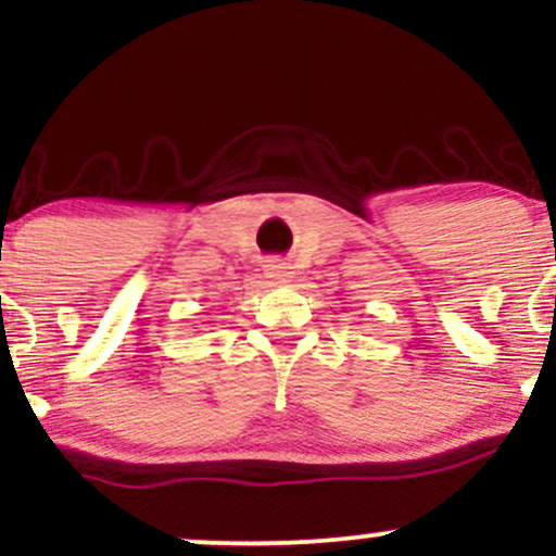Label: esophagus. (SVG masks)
Wrapping results in <instances>:
<instances>
[{"mask_svg":"<svg viewBox=\"0 0 556 556\" xmlns=\"http://www.w3.org/2000/svg\"><path fill=\"white\" fill-rule=\"evenodd\" d=\"M264 271H266V277L274 279V282H287V279L292 277L290 266H287L285 261H279V258L266 261V264H264Z\"/></svg>","mask_w":556,"mask_h":556,"instance_id":"obj_1","label":"esophagus"}]
</instances>
